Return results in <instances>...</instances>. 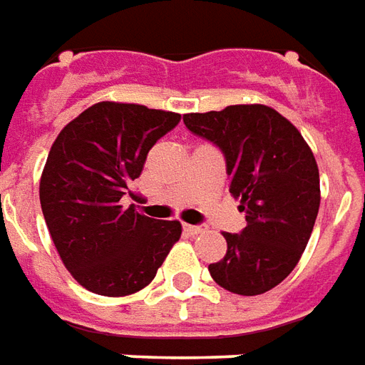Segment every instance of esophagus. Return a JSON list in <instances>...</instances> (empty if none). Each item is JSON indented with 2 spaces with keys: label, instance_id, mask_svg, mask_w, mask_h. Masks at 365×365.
<instances>
[{
  "label": "esophagus",
  "instance_id": "34e87169",
  "mask_svg": "<svg viewBox=\"0 0 365 365\" xmlns=\"http://www.w3.org/2000/svg\"><path fill=\"white\" fill-rule=\"evenodd\" d=\"M183 230L187 232L190 236H199V234H203L207 228H205V226H191V224H183Z\"/></svg>",
  "mask_w": 365,
  "mask_h": 365
}]
</instances>
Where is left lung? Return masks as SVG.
Here are the masks:
<instances>
[{
	"mask_svg": "<svg viewBox=\"0 0 365 365\" xmlns=\"http://www.w3.org/2000/svg\"><path fill=\"white\" fill-rule=\"evenodd\" d=\"M183 123L222 150L230 193L247 220L242 234L222 232L228 250L209 265L210 277L240 296L269 292L298 265L319 212V168L312 148L265 104L185 114Z\"/></svg>",
	"mask_w": 365,
	"mask_h": 365,
	"instance_id": "8db88e82",
	"label": "left lung"
}]
</instances>
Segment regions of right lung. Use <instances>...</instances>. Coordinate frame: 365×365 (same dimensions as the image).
<instances>
[{
    "instance_id": "1",
    "label": "right lung",
    "mask_w": 365,
    "mask_h": 365,
    "mask_svg": "<svg viewBox=\"0 0 365 365\" xmlns=\"http://www.w3.org/2000/svg\"><path fill=\"white\" fill-rule=\"evenodd\" d=\"M182 115L98 102L56 137L40 178V205L59 257L83 288L120 298L153 282L182 236L178 220L123 207L148 150Z\"/></svg>"
}]
</instances>
